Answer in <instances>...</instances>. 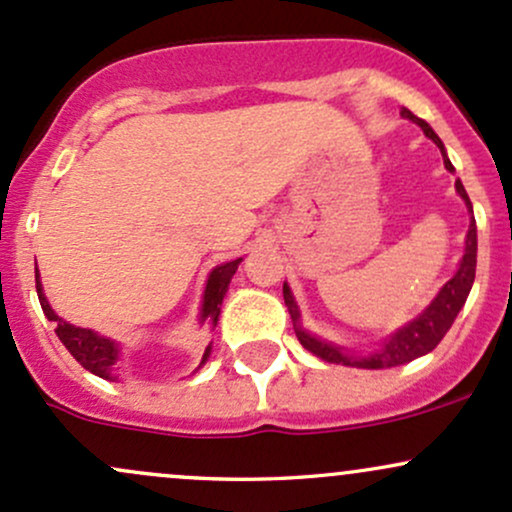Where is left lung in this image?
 Listing matches in <instances>:
<instances>
[{
    "label": "left lung",
    "instance_id": "8db88e82",
    "mask_svg": "<svg viewBox=\"0 0 512 512\" xmlns=\"http://www.w3.org/2000/svg\"><path fill=\"white\" fill-rule=\"evenodd\" d=\"M401 118L411 120V123H416L418 128L426 132L428 140H433L435 145L440 147L445 169L455 171V166H452L450 159H447L445 145H442V140L435 135V130L430 128L426 120L413 116L409 108H401ZM455 188L459 198H462L464 205H467L469 215H472L474 212L472 200H469L467 191H464L462 181H457ZM474 275H476V222L472 215V220H469V229H467V239H464V256L459 258L457 273L440 287V292L433 297V302H430L416 319H411L409 324H404L401 329L389 333V336L380 343V348H375L372 353H355V350H348L343 346H336V343L331 341H324V338H319L317 333H309L302 326L300 307H297L295 295H292L290 285L287 283H283V297L287 304V312H290L292 317V324H295L297 338H300V343L309 350V353H314L317 358L333 365L363 367V370H382V367H396V365L411 363V360L421 358V355L430 353V350L438 346L442 336L450 331L452 321L457 319L459 309H462L464 302H467L469 290H472L474 285Z\"/></svg>",
    "mask_w": 512,
    "mask_h": 512
}]
</instances>
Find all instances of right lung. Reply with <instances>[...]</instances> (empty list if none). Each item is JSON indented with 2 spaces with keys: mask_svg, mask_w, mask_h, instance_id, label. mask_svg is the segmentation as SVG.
<instances>
[{
  "mask_svg": "<svg viewBox=\"0 0 512 512\" xmlns=\"http://www.w3.org/2000/svg\"><path fill=\"white\" fill-rule=\"evenodd\" d=\"M241 261H244V258H234V261L220 263V266H215L210 271L208 283H205V292H203V304H200V317H198L200 324H210L212 329L217 326V321H220L222 300H225L229 283H232V275L237 273ZM36 290H38L40 307H43V314L48 317V321L57 324V329H55L57 338H60L62 346H65L74 355V360H77L84 370L94 372L96 377L116 382L118 380L116 363L120 358V343L113 341V338H108V336H101V333H96L91 329H82V326H74V324H70V321L57 317L55 309L50 307L48 297H45V292H43V283H40L38 268H36ZM210 353H212V343L205 348L203 360H200L198 367H203L205 363H208Z\"/></svg>",
  "mask_w": 512,
  "mask_h": 512,
  "instance_id": "add662e5",
  "label": "right lung"
}]
</instances>
